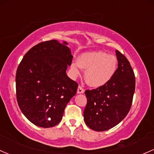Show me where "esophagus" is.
Returning a JSON list of instances; mask_svg holds the SVG:
<instances>
[{"instance_id": "34e87169", "label": "esophagus", "mask_w": 154, "mask_h": 154, "mask_svg": "<svg viewBox=\"0 0 154 154\" xmlns=\"http://www.w3.org/2000/svg\"><path fill=\"white\" fill-rule=\"evenodd\" d=\"M84 91H84L83 88H82L80 85H79L78 88H77V94H83Z\"/></svg>"}]
</instances>
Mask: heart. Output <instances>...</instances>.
Instances as JSON below:
<instances>
[{"label": "heart", "instance_id": "b5f03b06", "mask_svg": "<svg viewBox=\"0 0 154 154\" xmlns=\"http://www.w3.org/2000/svg\"><path fill=\"white\" fill-rule=\"evenodd\" d=\"M81 68L85 69V80L91 87L98 88L108 83L114 77L117 69V59L114 55L103 51L84 52L78 57V62L71 65L72 74H80Z\"/></svg>", "mask_w": 154, "mask_h": 154}]
</instances>
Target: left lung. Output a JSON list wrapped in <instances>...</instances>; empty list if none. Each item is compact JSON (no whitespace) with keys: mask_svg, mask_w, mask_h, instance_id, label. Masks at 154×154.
Here are the masks:
<instances>
[{"mask_svg":"<svg viewBox=\"0 0 154 154\" xmlns=\"http://www.w3.org/2000/svg\"><path fill=\"white\" fill-rule=\"evenodd\" d=\"M118 67L106 85L85 91V124L96 131H104L119 124L130 111L135 91V77L130 63L116 50Z\"/></svg>","mask_w":154,"mask_h":154,"instance_id":"1","label":"left lung"}]
</instances>
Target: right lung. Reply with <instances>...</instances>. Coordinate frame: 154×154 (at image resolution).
Wrapping results in <instances>:
<instances>
[{
	"mask_svg": "<svg viewBox=\"0 0 154 154\" xmlns=\"http://www.w3.org/2000/svg\"><path fill=\"white\" fill-rule=\"evenodd\" d=\"M72 58L67 42L57 40L39 43L24 55L16 73V95L32 123L50 128L61 121L78 87L66 74Z\"/></svg>",
	"mask_w": 154,
	"mask_h": 154,
	"instance_id": "1",
	"label": "right lung"
}]
</instances>
